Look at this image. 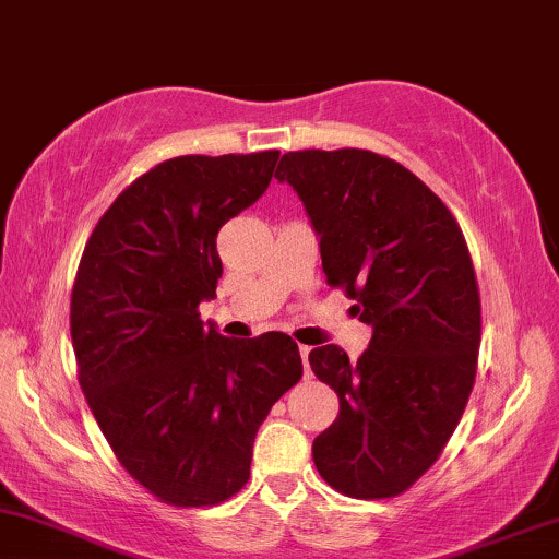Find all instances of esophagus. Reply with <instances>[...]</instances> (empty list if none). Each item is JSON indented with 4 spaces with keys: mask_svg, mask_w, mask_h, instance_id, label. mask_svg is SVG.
Wrapping results in <instances>:
<instances>
[{
    "mask_svg": "<svg viewBox=\"0 0 559 559\" xmlns=\"http://www.w3.org/2000/svg\"><path fill=\"white\" fill-rule=\"evenodd\" d=\"M308 355H311V347H306V344H300V360H302V370H306V376H311V365H308Z\"/></svg>",
    "mask_w": 559,
    "mask_h": 559,
    "instance_id": "obj_1",
    "label": "esophagus"
}]
</instances>
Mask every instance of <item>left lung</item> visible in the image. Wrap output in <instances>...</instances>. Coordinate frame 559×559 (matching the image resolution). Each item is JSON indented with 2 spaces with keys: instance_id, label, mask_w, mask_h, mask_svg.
I'll return each mask as SVG.
<instances>
[{
  "instance_id": "8db88e82",
  "label": "left lung",
  "mask_w": 559,
  "mask_h": 559,
  "mask_svg": "<svg viewBox=\"0 0 559 559\" xmlns=\"http://www.w3.org/2000/svg\"><path fill=\"white\" fill-rule=\"evenodd\" d=\"M274 178L298 191L321 236L329 287L373 326L357 362L340 344L308 355L340 396L334 425L313 440L316 469L347 498H396L443 453L477 378L469 246L412 170L370 150H298L282 155Z\"/></svg>"
}]
</instances>
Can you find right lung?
<instances>
[{"label": "right lung", "instance_id": "1", "mask_svg": "<svg viewBox=\"0 0 559 559\" xmlns=\"http://www.w3.org/2000/svg\"><path fill=\"white\" fill-rule=\"evenodd\" d=\"M277 157L157 163L82 251L69 306L80 389L119 464L165 506L206 508L243 490L261 423L302 376L293 336L238 342L199 319L223 277L219 227L264 194Z\"/></svg>", "mask_w": 559, "mask_h": 559}]
</instances>
